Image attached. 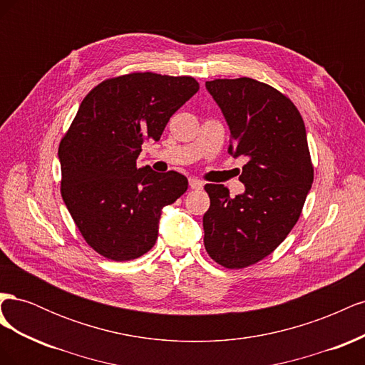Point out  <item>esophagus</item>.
<instances>
[{"instance_id":"1","label":"esophagus","mask_w":365,"mask_h":365,"mask_svg":"<svg viewBox=\"0 0 365 365\" xmlns=\"http://www.w3.org/2000/svg\"><path fill=\"white\" fill-rule=\"evenodd\" d=\"M189 184H190V187H192L193 190H201L202 187H204V182L201 180H197V178H190Z\"/></svg>"}]
</instances>
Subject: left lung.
Masks as SVG:
<instances>
[{"instance_id":"obj_1","label":"left lung","mask_w":365,"mask_h":365,"mask_svg":"<svg viewBox=\"0 0 365 365\" xmlns=\"http://www.w3.org/2000/svg\"><path fill=\"white\" fill-rule=\"evenodd\" d=\"M205 88L228 123V152L247 164L239 176L242 195L231 197L222 184H205L204 245L216 263L240 269L269 256L289 235L312 187L314 165L291 98L250 77L215 79Z\"/></svg>"}]
</instances>
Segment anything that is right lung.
<instances>
[{"instance_id":"obj_1","label":"right lung","mask_w":365,"mask_h":365,"mask_svg":"<svg viewBox=\"0 0 365 365\" xmlns=\"http://www.w3.org/2000/svg\"><path fill=\"white\" fill-rule=\"evenodd\" d=\"M200 90L190 76L130 73L106 79L82 101L59 145L61 193L85 242L115 262L137 259L158 237L161 208L187 190L178 172L137 169L145 141Z\"/></svg>"}]
</instances>
